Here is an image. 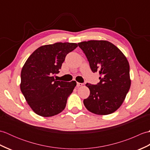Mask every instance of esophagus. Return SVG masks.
I'll return each mask as SVG.
<instances>
[{"mask_svg":"<svg viewBox=\"0 0 150 150\" xmlns=\"http://www.w3.org/2000/svg\"><path fill=\"white\" fill-rule=\"evenodd\" d=\"M82 85H83V84H82V83H80V82H77V87L82 86Z\"/></svg>","mask_w":150,"mask_h":150,"instance_id":"esophagus-1","label":"esophagus"}]
</instances>
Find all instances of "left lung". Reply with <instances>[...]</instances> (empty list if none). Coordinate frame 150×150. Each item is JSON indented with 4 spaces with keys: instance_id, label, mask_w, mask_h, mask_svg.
<instances>
[{
    "instance_id": "8db88e82",
    "label": "left lung",
    "mask_w": 150,
    "mask_h": 150,
    "mask_svg": "<svg viewBox=\"0 0 150 150\" xmlns=\"http://www.w3.org/2000/svg\"><path fill=\"white\" fill-rule=\"evenodd\" d=\"M93 73L100 75L97 84L87 83L90 94L83 103L86 109L97 115L115 112L125 99L131 86L129 65L117 47L106 40L78 43Z\"/></svg>"
}]
</instances>
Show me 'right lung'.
<instances>
[{
    "mask_svg": "<svg viewBox=\"0 0 150 150\" xmlns=\"http://www.w3.org/2000/svg\"><path fill=\"white\" fill-rule=\"evenodd\" d=\"M78 46L75 43L57 42L39 47L29 57L21 71V90L35 113L52 117L66 107L68 97L77 83L57 81L67 54Z\"/></svg>",
    "mask_w": 150,
    "mask_h": 150,
    "instance_id": "add662e5",
    "label": "right lung"
}]
</instances>
